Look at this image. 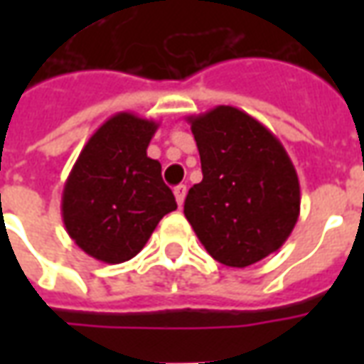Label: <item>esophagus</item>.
<instances>
[{
    "mask_svg": "<svg viewBox=\"0 0 364 364\" xmlns=\"http://www.w3.org/2000/svg\"><path fill=\"white\" fill-rule=\"evenodd\" d=\"M173 195L175 198H177V205L183 206V203H185V195H187V187H185V185H177L173 189Z\"/></svg>",
    "mask_w": 364,
    "mask_h": 364,
    "instance_id": "obj_1",
    "label": "esophagus"
}]
</instances>
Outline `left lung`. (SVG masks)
Masks as SVG:
<instances>
[{
	"label": "left lung",
	"mask_w": 364,
	"mask_h": 364,
	"mask_svg": "<svg viewBox=\"0 0 364 364\" xmlns=\"http://www.w3.org/2000/svg\"><path fill=\"white\" fill-rule=\"evenodd\" d=\"M197 142L203 181L183 213L214 259L247 267L277 252L300 214L296 169L279 138L230 105L187 117Z\"/></svg>",
	"instance_id": "obj_1"
}]
</instances>
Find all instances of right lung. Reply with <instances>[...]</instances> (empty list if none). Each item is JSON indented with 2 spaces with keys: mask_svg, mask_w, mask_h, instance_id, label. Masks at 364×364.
I'll return each mask as SVG.
<instances>
[{
  "mask_svg": "<svg viewBox=\"0 0 364 364\" xmlns=\"http://www.w3.org/2000/svg\"><path fill=\"white\" fill-rule=\"evenodd\" d=\"M158 122L117 112L97 128L75 159L62 193V220L83 252L122 263L140 253L158 222L177 208L161 179V164L148 158Z\"/></svg>",
  "mask_w": 364,
  "mask_h": 364,
  "instance_id": "obj_1",
  "label": "right lung"
}]
</instances>
